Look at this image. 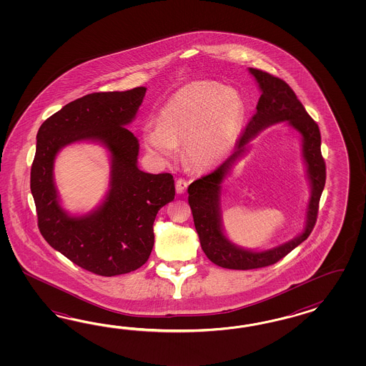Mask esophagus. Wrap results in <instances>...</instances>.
I'll list each match as a JSON object with an SVG mask.
<instances>
[{"label":"esophagus","instance_id":"obj_1","mask_svg":"<svg viewBox=\"0 0 366 366\" xmlns=\"http://www.w3.org/2000/svg\"><path fill=\"white\" fill-rule=\"evenodd\" d=\"M187 188H188V182H187L184 178H178V179H176V190H177L178 194L185 193Z\"/></svg>","mask_w":366,"mask_h":366}]
</instances>
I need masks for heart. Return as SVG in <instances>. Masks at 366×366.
Returning <instances> with one entry per match:
<instances>
[{"label":"heart","mask_w":366,"mask_h":366,"mask_svg":"<svg viewBox=\"0 0 366 366\" xmlns=\"http://www.w3.org/2000/svg\"><path fill=\"white\" fill-rule=\"evenodd\" d=\"M245 107L234 89L217 81H193L178 89L162 107L158 126H146L149 152L169 159L184 144L189 162L199 169L219 167L243 127Z\"/></svg>","instance_id":"heart-1"}]
</instances>
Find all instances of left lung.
Wrapping results in <instances>:
<instances>
[{
    "label": "left lung",
    "mask_w": 366,
    "mask_h": 366,
    "mask_svg": "<svg viewBox=\"0 0 366 366\" xmlns=\"http://www.w3.org/2000/svg\"><path fill=\"white\" fill-rule=\"evenodd\" d=\"M262 95L256 106V114L247 124L236 152L209 174L193 181L189 185V205L193 214L196 231L204 254L212 263L229 269H254L275 264L303 243L317 222L320 199L326 182V165L321 153V133L318 124L305 110L295 92L287 83L262 69L249 68ZM288 121L302 137V152L308 167L312 196L307 212L304 232L287 244L275 249L256 253L234 246L222 229L219 194L222 179L232 165L243 155L246 144L262 129L275 122Z\"/></svg>",
    "instance_id": "left-lung-1"
}]
</instances>
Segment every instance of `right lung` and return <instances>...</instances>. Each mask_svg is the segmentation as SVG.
Wrapping results in <instances>:
<instances>
[{
	"instance_id": "1",
	"label": "right lung",
	"mask_w": 366,
	"mask_h": 366,
	"mask_svg": "<svg viewBox=\"0 0 366 366\" xmlns=\"http://www.w3.org/2000/svg\"><path fill=\"white\" fill-rule=\"evenodd\" d=\"M144 94V87L89 94L49 117L37 133L31 192L39 229L56 251L100 277L144 266L154 245L155 216L176 194L170 173L138 169L139 144L124 127L135 118ZM80 140L99 142L109 150L111 189L95 212L69 217L58 201L53 164L64 145Z\"/></svg>"
}]
</instances>
